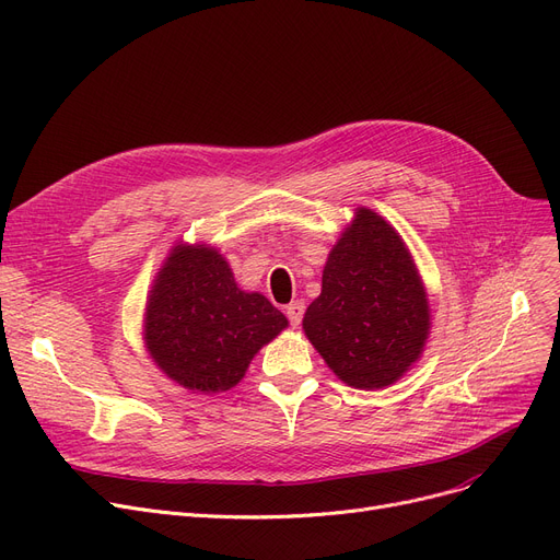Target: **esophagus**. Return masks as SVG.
<instances>
[{
  "mask_svg": "<svg viewBox=\"0 0 560 560\" xmlns=\"http://www.w3.org/2000/svg\"><path fill=\"white\" fill-rule=\"evenodd\" d=\"M304 311H306L304 302H292L290 306H285V315H288L292 327H300V322H302V317H304Z\"/></svg>",
  "mask_w": 560,
  "mask_h": 560,
  "instance_id": "34e87169",
  "label": "esophagus"
}]
</instances>
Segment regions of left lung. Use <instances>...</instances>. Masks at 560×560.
Returning a JSON list of instances; mask_svg holds the SVG:
<instances>
[{"instance_id": "left-lung-1", "label": "left lung", "mask_w": 560, "mask_h": 560, "mask_svg": "<svg viewBox=\"0 0 560 560\" xmlns=\"http://www.w3.org/2000/svg\"><path fill=\"white\" fill-rule=\"evenodd\" d=\"M304 331L338 378L361 390L390 386L420 359L427 292L399 233L374 211L359 209L331 249Z\"/></svg>"}]
</instances>
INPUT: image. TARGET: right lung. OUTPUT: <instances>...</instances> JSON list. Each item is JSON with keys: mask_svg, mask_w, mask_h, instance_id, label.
I'll return each mask as SVG.
<instances>
[{"mask_svg": "<svg viewBox=\"0 0 560 560\" xmlns=\"http://www.w3.org/2000/svg\"><path fill=\"white\" fill-rule=\"evenodd\" d=\"M288 319L258 292L233 281L211 247H176L165 260L147 304V349L176 384L222 393L245 376L256 351Z\"/></svg>", "mask_w": 560, "mask_h": 560, "instance_id": "obj_1", "label": "right lung"}]
</instances>
